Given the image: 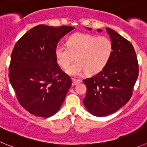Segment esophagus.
<instances>
[{"mask_svg":"<svg viewBox=\"0 0 147 147\" xmlns=\"http://www.w3.org/2000/svg\"><path fill=\"white\" fill-rule=\"evenodd\" d=\"M72 85L75 86L76 85V84H78V83H80L81 82V80H79V79H75V78H72Z\"/></svg>","mask_w":147,"mask_h":147,"instance_id":"1","label":"esophagus"}]
</instances>
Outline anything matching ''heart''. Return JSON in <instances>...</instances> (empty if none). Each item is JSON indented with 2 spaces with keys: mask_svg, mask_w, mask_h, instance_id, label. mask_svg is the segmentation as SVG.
I'll use <instances>...</instances> for the list:
<instances>
[{
  "mask_svg": "<svg viewBox=\"0 0 147 147\" xmlns=\"http://www.w3.org/2000/svg\"><path fill=\"white\" fill-rule=\"evenodd\" d=\"M111 40L104 36L77 33L69 38L67 47L58 45L55 48L57 62L62 68H67L75 60V64L69 67L67 72L79 76L98 73L108 64L113 53Z\"/></svg>",
  "mask_w": 147,
  "mask_h": 147,
  "instance_id": "1",
  "label": "heart"
}]
</instances>
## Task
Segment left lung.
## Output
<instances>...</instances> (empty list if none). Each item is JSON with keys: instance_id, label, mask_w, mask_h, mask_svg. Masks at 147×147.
Returning <instances> with one entry per match:
<instances>
[{"instance_id": "1", "label": "left lung", "mask_w": 147, "mask_h": 147, "mask_svg": "<svg viewBox=\"0 0 147 147\" xmlns=\"http://www.w3.org/2000/svg\"><path fill=\"white\" fill-rule=\"evenodd\" d=\"M105 29L113 43L111 58L101 72L83 80L87 87L84 106L99 117L115 113L129 101L138 76V60L131 43L113 29Z\"/></svg>"}]
</instances>
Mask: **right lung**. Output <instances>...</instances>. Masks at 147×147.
Returning <instances> with one entry per match:
<instances>
[{
	"mask_svg": "<svg viewBox=\"0 0 147 147\" xmlns=\"http://www.w3.org/2000/svg\"><path fill=\"white\" fill-rule=\"evenodd\" d=\"M74 28L39 25L14 45L9 80L20 105L31 114L47 118L57 113L64 102L72 80L57 64L55 48Z\"/></svg>",
	"mask_w": 147,
	"mask_h": 147,
	"instance_id": "obj_1",
	"label": "right lung"
}]
</instances>
